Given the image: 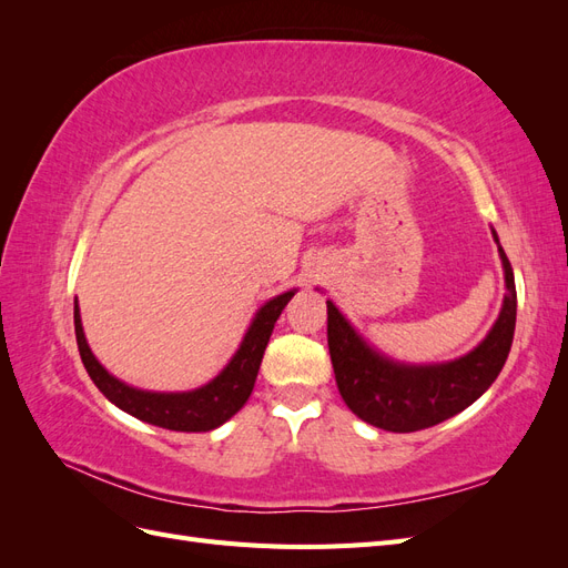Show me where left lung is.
Returning <instances> with one entry per match:
<instances>
[{"label":"left lung","instance_id":"1","mask_svg":"<svg viewBox=\"0 0 568 568\" xmlns=\"http://www.w3.org/2000/svg\"><path fill=\"white\" fill-rule=\"evenodd\" d=\"M493 239L505 270L500 315L488 336L467 355L434 365L398 363L359 334L338 307L326 301V341L343 403L363 422L393 434L436 426L467 409L503 372L517 324V286L500 239Z\"/></svg>","mask_w":568,"mask_h":568}]
</instances>
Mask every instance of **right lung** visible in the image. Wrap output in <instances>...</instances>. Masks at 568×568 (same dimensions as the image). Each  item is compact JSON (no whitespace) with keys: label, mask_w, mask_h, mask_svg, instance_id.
I'll return each mask as SVG.
<instances>
[{"label":"right lung","mask_w":568,"mask_h":568,"mask_svg":"<svg viewBox=\"0 0 568 568\" xmlns=\"http://www.w3.org/2000/svg\"><path fill=\"white\" fill-rule=\"evenodd\" d=\"M296 288H288L284 294L270 298L265 305L257 307L255 317L251 320L248 329L239 343L236 353L222 372L209 384L192 390H144L120 382L104 365L94 357L88 338H84L80 305L75 298V338L82 365L88 369L94 386L106 395V398L128 415L142 419L146 424L170 428V432H213L227 419H232L242 409L253 390L257 369L263 363V353L272 336L274 322L280 320L286 303L294 298Z\"/></svg>","instance_id":"right-lung-1"}]
</instances>
